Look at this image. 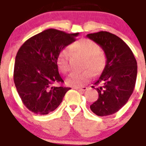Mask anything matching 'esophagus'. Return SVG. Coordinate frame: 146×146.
Segmentation results:
<instances>
[{"label":"esophagus","instance_id":"esophagus-1","mask_svg":"<svg viewBox=\"0 0 146 146\" xmlns=\"http://www.w3.org/2000/svg\"><path fill=\"white\" fill-rule=\"evenodd\" d=\"M74 89H76L77 91H80V92H84L88 89V88L87 87H75Z\"/></svg>","mask_w":146,"mask_h":146}]
</instances>
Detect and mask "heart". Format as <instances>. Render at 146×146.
<instances>
[{
    "mask_svg": "<svg viewBox=\"0 0 146 146\" xmlns=\"http://www.w3.org/2000/svg\"><path fill=\"white\" fill-rule=\"evenodd\" d=\"M71 52L84 58L83 72L72 73L66 80L67 84L72 87H80L92 78V72L99 73L104 69L106 63V54L95 42L89 39H81L74 42L69 48ZM57 66L61 72L66 73L70 70L68 62V53L66 50L62 51L57 58Z\"/></svg>",
    "mask_w": 146,
    "mask_h": 146,
    "instance_id": "heart-1",
    "label": "heart"
}]
</instances>
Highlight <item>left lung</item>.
Instances as JSON below:
<instances>
[{
  "mask_svg": "<svg viewBox=\"0 0 146 146\" xmlns=\"http://www.w3.org/2000/svg\"><path fill=\"white\" fill-rule=\"evenodd\" d=\"M87 37L98 44L106 57L104 70L95 83L98 98L90 108L99 116L112 115L127 102L133 93L137 62L127 44L113 33L100 31L89 33Z\"/></svg>",
  "mask_w": 146,
  "mask_h": 146,
  "instance_id": "obj_1",
  "label": "left lung"
}]
</instances>
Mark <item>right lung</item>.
Masks as SVG:
<instances>
[{"label":"right lung","mask_w":146,"mask_h":146,"mask_svg":"<svg viewBox=\"0 0 146 146\" xmlns=\"http://www.w3.org/2000/svg\"><path fill=\"white\" fill-rule=\"evenodd\" d=\"M78 34L48 29L28 39L18 51L15 85L23 104L31 112L46 115L54 111L71 89L54 86L64 82L56 61L62 49L75 41Z\"/></svg>","instance_id":"obj_1"}]
</instances>
